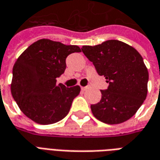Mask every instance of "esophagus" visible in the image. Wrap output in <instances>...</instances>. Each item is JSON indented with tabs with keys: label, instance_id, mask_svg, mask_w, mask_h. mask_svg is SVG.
<instances>
[{
	"label": "esophagus",
	"instance_id": "obj_1",
	"mask_svg": "<svg viewBox=\"0 0 160 160\" xmlns=\"http://www.w3.org/2000/svg\"><path fill=\"white\" fill-rule=\"evenodd\" d=\"M87 88H88V87H81V89H82V90H83V91L87 90Z\"/></svg>",
	"mask_w": 160,
	"mask_h": 160
}]
</instances>
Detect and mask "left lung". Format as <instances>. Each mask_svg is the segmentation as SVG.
Segmentation results:
<instances>
[{
  "label": "left lung",
  "mask_w": 160,
  "mask_h": 160,
  "mask_svg": "<svg viewBox=\"0 0 160 160\" xmlns=\"http://www.w3.org/2000/svg\"><path fill=\"white\" fill-rule=\"evenodd\" d=\"M82 52L93 63L109 87L91 110L98 120L122 123L134 116L147 98L148 71L142 56L132 46L108 40L95 46H83Z\"/></svg>",
  "instance_id": "8db88e82"
}]
</instances>
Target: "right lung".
I'll list each match as a JSON object with an SVG mask.
<instances>
[{"mask_svg":"<svg viewBox=\"0 0 160 160\" xmlns=\"http://www.w3.org/2000/svg\"><path fill=\"white\" fill-rule=\"evenodd\" d=\"M77 45L49 39L33 42L19 56L12 68L11 92L26 117L39 124H52L66 117L79 86L67 88L56 83L66 69V58L80 52Z\"/></svg>","mask_w":160,"mask_h":160,"instance_id":"1","label":"right lung"}]
</instances>
